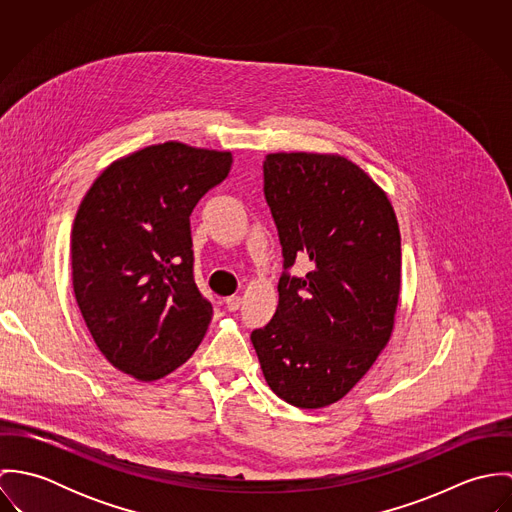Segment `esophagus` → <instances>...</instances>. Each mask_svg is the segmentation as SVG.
Instances as JSON below:
<instances>
[{
  "mask_svg": "<svg viewBox=\"0 0 512 512\" xmlns=\"http://www.w3.org/2000/svg\"><path fill=\"white\" fill-rule=\"evenodd\" d=\"M224 305L228 311H236L242 305V297L240 295H230L224 299Z\"/></svg>",
  "mask_w": 512,
  "mask_h": 512,
  "instance_id": "obj_1",
  "label": "esophagus"
}]
</instances>
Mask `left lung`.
I'll return each mask as SVG.
<instances>
[{"instance_id":"8db88e82","label":"left lung","mask_w":512,"mask_h":512,"mask_svg":"<svg viewBox=\"0 0 512 512\" xmlns=\"http://www.w3.org/2000/svg\"><path fill=\"white\" fill-rule=\"evenodd\" d=\"M264 197L284 272L278 309L254 329L268 386L297 408L341 400L386 347L400 295V230L386 193L353 161L270 153ZM307 257L303 278L289 270Z\"/></svg>"}]
</instances>
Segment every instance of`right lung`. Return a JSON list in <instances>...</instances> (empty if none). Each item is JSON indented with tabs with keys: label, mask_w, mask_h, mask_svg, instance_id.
Wrapping results in <instances>:
<instances>
[{
	"label": "right lung",
	"mask_w": 512,
	"mask_h": 512,
	"mask_svg": "<svg viewBox=\"0 0 512 512\" xmlns=\"http://www.w3.org/2000/svg\"><path fill=\"white\" fill-rule=\"evenodd\" d=\"M230 165V151L144 147L106 167L78 207L76 303L100 353L138 380L183 365L213 319L193 278L189 217Z\"/></svg>",
	"instance_id": "add662e5"
}]
</instances>
